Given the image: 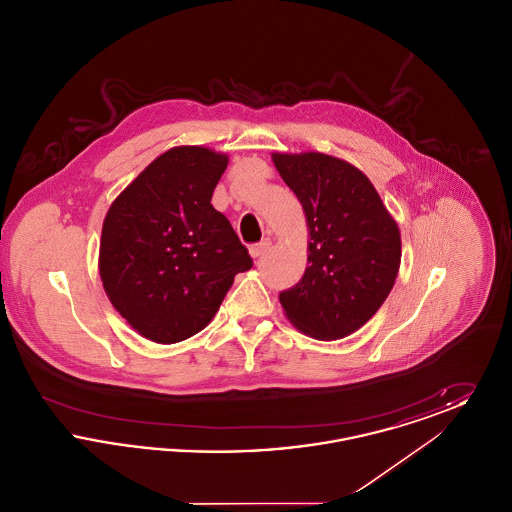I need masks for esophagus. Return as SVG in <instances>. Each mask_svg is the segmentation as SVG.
<instances>
[{
  "label": "esophagus",
  "instance_id": "esophagus-1",
  "mask_svg": "<svg viewBox=\"0 0 512 512\" xmlns=\"http://www.w3.org/2000/svg\"><path fill=\"white\" fill-rule=\"evenodd\" d=\"M268 249H270V242H261V244L251 245V247H249V255H251L253 259H259V257H263V255L267 253Z\"/></svg>",
  "mask_w": 512,
  "mask_h": 512
}]
</instances>
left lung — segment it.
Returning a JSON list of instances; mask_svg holds the SVG:
<instances>
[{
    "label": "left lung",
    "instance_id": "left-lung-1",
    "mask_svg": "<svg viewBox=\"0 0 512 512\" xmlns=\"http://www.w3.org/2000/svg\"><path fill=\"white\" fill-rule=\"evenodd\" d=\"M309 230L303 278L280 293L303 334L340 340L382 307L401 265V234L365 172L320 151L272 153Z\"/></svg>",
    "mask_w": 512,
    "mask_h": 512
}]
</instances>
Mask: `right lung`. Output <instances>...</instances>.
I'll list each match as a JSON object with an SVG mask.
<instances>
[{
	"mask_svg": "<svg viewBox=\"0 0 512 512\" xmlns=\"http://www.w3.org/2000/svg\"><path fill=\"white\" fill-rule=\"evenodd\" d=\"M228 155L203 146L161 153L111 203L99 242L109 301L142 338L176 343L201 332L234 276L253 261L211 205Z\"/></svg>",
	"mask_w": 512,
	"mask_h": 512,
	"instance_id": "add662e5",
	"label": "right lung"
}]
</instances>
